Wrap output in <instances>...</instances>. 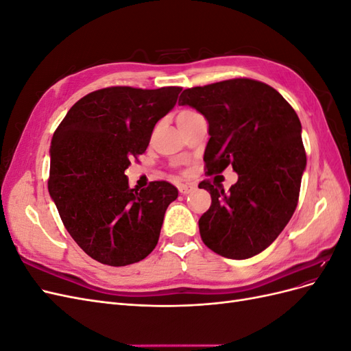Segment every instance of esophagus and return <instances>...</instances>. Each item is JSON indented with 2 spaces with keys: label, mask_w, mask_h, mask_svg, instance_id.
Instances as JSON below:
<instances>
[{
  "label": "esophagus",
  "mask_w": 351,
  "mask_h": 351,
  "mask_svg": "<svg viewBox=\"0 0 351 351\" xmlns=\"http://www.w3.org/2000/svg\"><path fill=\"white\" fill-rule=\"evenodd\" d=\"M193 189H195L193 184H180V186H178V192L182 193V195H187V193L192 192Z\"/></svg>",
  "instance_id": "obj_1"
}]
</instances>
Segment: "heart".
I'll return each mask as SVG.
<instances>
[{
  "label": "heart",
  "mask_w": 351,
  "mask_h": 351,
  "mask_svg": "<svg viewBox=\"0 0 351 351\" xmlns=\"http://www.w3.org/2000/svg\"><path fill=\"white\" fill-rule=\"evenodd\" d=\"M190 114H192V111H183V112L178 114V117H184V115H190Z\"/></svg>",
  "instance_id": "b5f03b06"
}]
</instances>
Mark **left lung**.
Here are the masks:
<instances>
[{"instance_id":"left-lung-1","label":"left lung","mask_w":351,"mask_h":351,"mask_svg":"<svg viewBox=\"0 0 351 351\" xmlns=\"http://www.w3.org/2000/svg\"><path fill=\"white\" fill-rule=\"evenodd\" d=\"M178 104L208 120V174L228 165L239 174L228 192L206 180L199 184L212 197L200 237L221 256L252 258L280 236L299 202L306 168L299 117L269 84L244 77L184 89Z\"/></svg>"}]
</instances>
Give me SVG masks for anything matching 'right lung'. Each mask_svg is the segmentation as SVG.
<instances>
[{
	"label": "right lung",
	"mask_w": 351,
	"mask_h": 351,
	"mask_svg": "<svg viewBox=\"0 0 351 351\" xmlns=\"http://www.w3.org/2000/svg\"><path fill=\"white\" fill-rule=\"evenodd\" d=\"M182 88L112 86L73 105L51 141L49 195L82 250L110 267L145 259L158 243L178 190L168 182L129 187L124 171L142 155L155 124Z\"/></svg>",
	"instance_id": "obj_1"
}]
</instances>
